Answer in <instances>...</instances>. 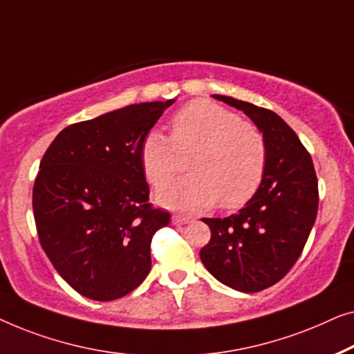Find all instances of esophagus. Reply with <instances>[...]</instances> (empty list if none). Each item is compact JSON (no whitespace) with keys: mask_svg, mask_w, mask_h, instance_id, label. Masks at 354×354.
Masks as SVG:
<instances>
[{"mask_svg":"<svg viewBox=\"0 0 354 354\" xmlns=\"http://www.w3.org/2000/svg\"><path fill=\"white\" fill-rule=\"evenodd\" d=\"M192 218L191 216H184V215H173L171 216V221H173V225H178V226H181V225H187L189 221H191Z\"/></svg>","mask_w":354,"mask_h":354,"instance_id":"esophagus-1","label":"esophagus"}]
</instances>
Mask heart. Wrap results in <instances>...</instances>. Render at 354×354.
Returning a JSON list of instances; mask_svg holds the SVG:
<instances>
[{
	"label": "heart",
	"instance_id": "b5f03b06",
	"mask_svg": "<svg viewBox=\"0 0 354 354\" xmlns=\"http://www.w3.org/2000/svg\"><path fill=\"white\" fill-rule=\"evenodd\" d=\"M191 173L163 186L158 202L179 210H203L218 201L237 208L258 191L266 170V141L253 123L208 99H196L170 118V138L152 129L139 147L147 181L162 186L179 170V153H189Z\"/></svg>",
	"mask_w": 354,
	"mask_h": 354
}]
</instances>
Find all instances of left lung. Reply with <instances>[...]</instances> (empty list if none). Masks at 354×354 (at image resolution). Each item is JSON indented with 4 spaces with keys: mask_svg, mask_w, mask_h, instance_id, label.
Listing matches in <instances>:
<instances>
[{
    "mask_svg": "<svg viewBox=\"0 0 354 354\" xmlns=\"http://www.w3.org/2000/svg\"><path fill=\"white\" fill-rule=\"evenodd\" d=\"M213 97L250 117L265 138L268 158L260 187L245 207L227 218L202 220L212 237L201 260L234 290L260 292L292 270L315 225L319 205L315 165L277 113L229 96Z\"/></svg>",
    "mask_w": 354,
    "mask_h": 354,
    "instance_id": "1",
    "label": "left lung"
}]
</instances>
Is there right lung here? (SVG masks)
I'll return each instance as SVG.
<instances>
[{"label": "right lung", "instance_id": "right-lung-1", "mask_svg": "<svg viewBox=\"0 0 354 354\" xmlns=\"http://www.w3.org/2000/svg\"><path fill=\"white\" fill-rule=\"evenodd\" d=\"M175 99L133 104L64 128L33 186L38 239L80 295L125 297L151 271V242L170 213L149 203L139 147Z\"/></svg>", "mask_w": 354, "mask_h": 354}]
</instances>
